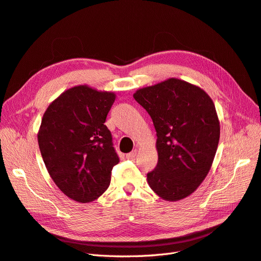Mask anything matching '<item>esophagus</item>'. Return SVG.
<instances>
[{
  "mask_svg": "<svg viewBox=\"0 0 261 261\" xmlns=\"http://www.w3.org/2000/svg\"><path fill=\"white\" fill-rule=\"evenodd\" d=\"M136 155H137V151H136V150H134V151H132V152L126 154V159H128V160H135V159H136Z\"/></svg>",
  "mask_w": 261,
  "mask_h": 261,
  "instance_id": "34e87169",
  "label": "esophagus"
}]
</instances>
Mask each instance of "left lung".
<instances>
[{
  "label": "left lung",
  "instance_id": "1",
  "mask_svg": "<svg viewBox=\"0 0 261 261\" xmlns=\"http://www.w3.org/2000/svg\"><path fill=\"white\" fill-rule=\"evenodd\" d=\"M134 98L156 132L158 163L147 174L149 186L164 200L186 198L206 178L217 152L215 103L199 87L177 78L138 89Z\"/></svg>",
  "mask_w": 261,
  "mask_h": 261
}]
</instances>
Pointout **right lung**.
Instances as JSON below:
<instances>
[{"label": "right lung", "instance_id": "obj_1", "mask_svg": "<svg viewBox=\"0 0 261 261\" xmlns=\"http://www.w3.org/2000/svg\"><path fill=\"white\" fill-rule=\"evenodd\" d=\"M115 93L87 85L64 91L45 110L38 144L45 168L70 199L90 202L103 194L120 162L105 125Z\"/></svg>", "mask_w": 261, "mask_h": 261}]
</instances>
